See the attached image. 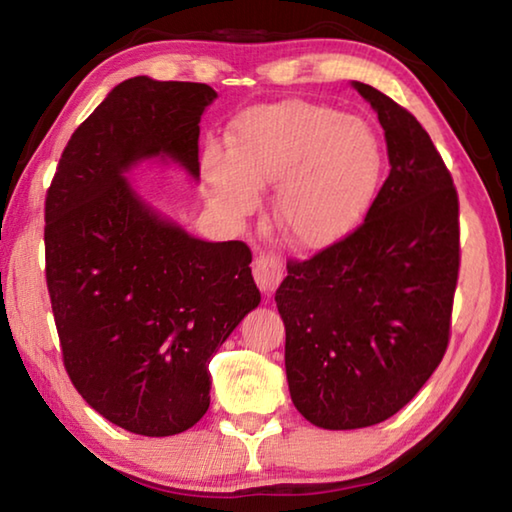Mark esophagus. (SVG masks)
Masks as SVG:
<instances>
[{
	"instance_id": "obj_1",
	"label": "esophagus",
	"mask_w": 512,
	"mask_h": 512,
	"mask_svg": "<svg viewBox=\"0 0 512 512\" xmlns=\"http://www.w3.org/2000/svg\"><path fill=\"white\" fill-rule=\"evenodd\" d=\"M253 275L259 291L266 293V296L273 293L280 287L284 277V266L280 262V257H275L271 253H259L253 262Z\"/></svg>"
}]
</instances>
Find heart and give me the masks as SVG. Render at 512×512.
Listing matches in <instances>:
<instances>
[{"label": "heart", "mask_w": 512, "mask_h": 512, "mask_svg": "<svg viewBox=\"0 0 512 512\" xmlns=\"http://www.w3.org/2000/svg\"><path fill=\"white\" fill-rule=\"evenodd\" d=\"M381 146L366 121L309 101L248 110L232 149L205 153V178L223 210L241 216L273 187L277 228L291 244L327 248L357 228L375 196Z\"/></svg>", "instance_id": "1"}]
</instances>
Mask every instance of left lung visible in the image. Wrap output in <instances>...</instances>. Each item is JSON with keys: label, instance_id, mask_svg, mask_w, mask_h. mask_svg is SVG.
Listing matches in <instances>:
<instances>
[{"label": "left lung", "instance_id": "left-lung-1", "mask_svg": "<svg viewBox=\"0 0 512 512\" xmlns=\"http://www.w3.org/2000/svg\"><path fill=\"white\" fill-rule=\"evenodd\" d=\"M384 128L391 173L357 230L275 291L291 400L323 429H361L409 404L443 361L461 266L458 194L409 110L352 83Z\"/></svg>", "mask_w": 512, "mask_h": 512}]
</instances>
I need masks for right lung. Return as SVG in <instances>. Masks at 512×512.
I'll list each match as a JSON object with an SVG mask.
<instances>
[{
  "label": "right lung",
  "mask_w": 512,
  "mask_h": 512,
  "mask_svg": "<svg viewBox=\"0 0 512 512\" xmlns=\"http://www.w3.org/2000/svg\"><path fill=\"white\" fill-rule=\"evenodd\" d=\"M205 83H119L76 128L45 198V273L69 379L117 427L162 438L210 409V359L259 305L244 241H203L124 173L171 158L198 178Z\"/></svg>",
  "instance_id": "obj_1"
}]
</instances>
